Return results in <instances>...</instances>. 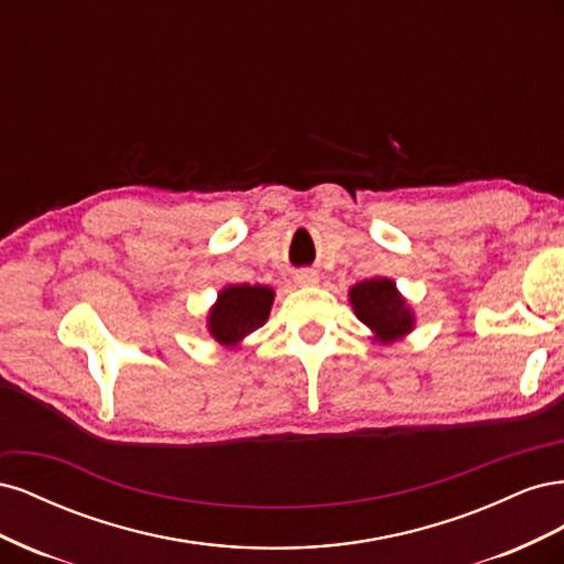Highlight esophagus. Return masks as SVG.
Listing matches in <instances>:
<instances>
[{
  "label": "esophagus",
  "mask_w": 564,
  "mask_h": 564,
  "mask_svg": "<svg viewBox=\"0 0 564 564\" xmlns=\"http://www.w3.org/2000/svg\"><path fill=\"white\" fill-rule=\"evenodd\" d=\"M294 282L301 284V286H313V284L319 282V275L315 270H299L294 275Z\"/></svg>",
  "instance_id": "obj_1"
}]
</instances>
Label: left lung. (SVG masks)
Here are the masks:
<instances>
[{
    "label": "left lung",
    "mask_w": 564,
    "mask_h": 564,
    "mask_svg": "<svg viewBox=\"0 0 564 564\" xmlns=\"http://www.w3.org/2000/svg\"><path fill=\"white\" fill-rule=\"evenodd\" d=\"M350 308L365 327L371 332L373 344H395V340L412 334L416 317L412 305L400 294L395 280L369 278L350 286Z\"/></svg>",
    "instance_id": "left-lung-1"
}]
</instances>
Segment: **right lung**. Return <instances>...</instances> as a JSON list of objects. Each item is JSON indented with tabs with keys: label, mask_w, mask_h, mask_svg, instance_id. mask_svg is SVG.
<instances>
[{
	"label": "right lung",
	"mask_w": 564,
	"mask_h": 564,
	"mask_svg": "<svg viewBox=\"0 0 564 564\" xmlns=\"http://www.w3.org/2000/svg\"><path fill=\"white\" fill-rule=\"evenodd\" d=\"M272 301L275 292L265 284H226L207 315L209 336L224 348H240L268 322Z\"/></svg>",
	"instance_id": "obj_1"
}]
</instances>
